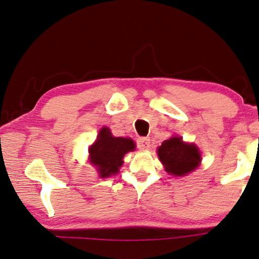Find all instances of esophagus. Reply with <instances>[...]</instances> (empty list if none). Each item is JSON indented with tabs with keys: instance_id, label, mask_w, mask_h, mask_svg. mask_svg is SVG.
<instances>
[{
	"instance_id": "esophagus-1",
	"label": "esophagus",
	"mask_w": 259,
	"mask_h": 259,
	"mask_svg": "<svg viewBox=\"0 0 259 259\" xmlns=\"http://www.w3.org/2000/svg\"><path fill=\"white\" fill-rule=\"evenodd\" d=\"M137 147H139L141 150L149 149L150 140L148 139V137H140V139L137 140Z\"/></svg>"
}]
</instances>
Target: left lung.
<instances>
[{
    "mask_svg": "<svg viewBox=\"0 0 259 259\" xmlns=\"http://www.w3.org/2000/svg\"><path fill=\"white\" fill-rule=\"evenodd\" d=\"M158 156L165 171L176 177L186 176L199 166L201 152L194 143H186L183 137L173 136L163 141L158 148Z\"/></svg>",
    "mask_w": 259,
    "mask_h": 259,
    "instance_id": "1",
    "label": "left lung"
}]
</instances>
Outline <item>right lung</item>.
<instances>
[{"label":"right lung","mask_w":259,"mask_h":259,"mask_svg":"<svg viewBox=\"0 0 259 259\" xmlns=\"http://www.w3.org/2000/svg\"><path fill=\"white\" fill-rule=\"evenodd\" d=\"M135 150V143L127 137H114L109 127H101L96 142L88 149L90 161L99 173L100 178L117 175L127 152Z\"/></svg>","instance_id":"1"}]
</instances>
